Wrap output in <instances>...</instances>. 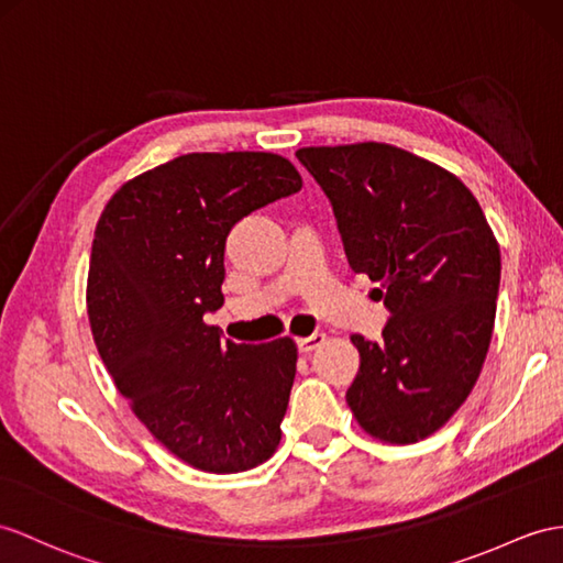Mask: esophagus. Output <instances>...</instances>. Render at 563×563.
<instances>
[{"label":"esophagus","mask_w":563,"mask_h":563,"mask_svg":"<svg viewBox=\"0 0 563 563\" xmlns=\"http://www.w3.org/2000/svg\"><path fill=\"white\" fill-rule=\"evenodd\" d=\"M296 344H298V349L303 351V353L314 351V349L324 344V334H322V332H312L310 336H300V339H296Z\"/></svg>","instance_id":"1"}]
</instances>
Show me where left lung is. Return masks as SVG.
Returning a JSON list of instances; mask_svg holds the SVG:
<instances>
[{"instance_id": "8db88e82", "label": "left lung", "mask_w": 563, "mask_h": 563, "mask_svg": "<svg viewBox=\"0 0 563 563\" xmlns=\"http://www.w3.org/2000/svg\"><path fill=\"white\" fill-rule=\"evenodd\" d=\"M298 162L332 202L353 272L379 282L389 322L353 334L361 367L346 401L382 442L437 432L468 399L495 329L501 255L454 174L385 143L303 147Z\"/></svg>"}]
</instances>
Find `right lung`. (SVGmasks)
<instances>
[{"label": "right lung", "mask_w": 563, "mask_h": 563, "mask_svg": "<svg viewBox=\"0 0 563 563\" xmlns=\"http://www.w3.org/2000/svg\"><path fill=\"white\" fill-rule=\"evenodd\" d=\"M300 186L279 155L190 153L123 184L95 227L88 318L102 363L155 440L198 471H251L282 440L294 339L234 344L202 318L224 303L229 231Z\"/></svg>", "instance_id": "right-lung-1"}]
</instances>
